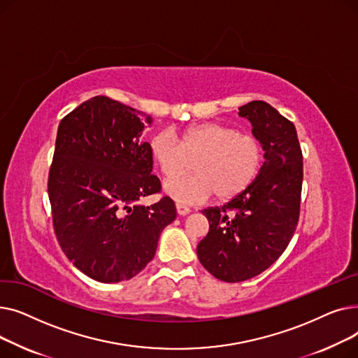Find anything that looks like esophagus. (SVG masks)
I'll use <instances>...</instances> for the list:
<instances>
[{"instance_id": "1", "label": "esophagus", "mask_w": 358, "mask_h": 358, "mask_svg": "<svg viewBox=\"0 0 358 358\" xmlns=\"http://www.w3.org/2000/svg\"><path fill=\"white\" fill-rule=\"evenodd\" d=\"M176 208H177V213H178L180 216H185V215H189V213L192 212L189 208H187V206H184V204H181V203H177Z\"/></svg>"}]
</instances>
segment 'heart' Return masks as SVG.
<instances>
[{
	"label": "heart",
	"instance_id": "obj_1",
	"mask_svg": "<svg viewBox=\"0 0 358 358\" xmlns=\"http://www.w3.org/2000/svg\"><path fill=\"white\" fill-rule=\"evenodd\" d=\"M149 155L165 177L175 175L196 160L193 176H176L164 182V193L181 204L208 200L213 193L220 201L245 192L262 165V148L257 139L241 135L220 123H201L181 131H158L149 141Z\"/></svg>",
	"mask_w": 358,
	"mask_h": 358
}]
</instances>
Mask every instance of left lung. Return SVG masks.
Returning <instances> with one entry per match:
<instances>
[{"instance_id": "8db88e82", "label": "left lung", "mask_w": 358, "mask_h": 358, "mask_svg": "<svg viewBox=\"0 0 358 358\" xmlns=\"http://www.w3.org/2000/svg\"><path fill=\"white\" fill-rule=\"evenodd\" d=\"M264 150V164L248 189L222 208L201 213L209 232L197 245L201 266L216 278L239 283L267 270L296 231L303 158L294 124L266 101L239 107Z\"/></svg>"}]
</instances>
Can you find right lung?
<instances>
[{
  "label": "right lung",
  "mask_w": 358,
  "mask_h": 358,
  "mask_svg": "<svg viewBox=\"0 0 358 358\" xmlns=\"http://www.w3.org/2000/svg\"><path fill=\"white\" fill-rule=\"evenodd\" d=\"M146 124L145 113L97 96L58 127L48 181L55 234L73 266L100 283L141 273L177 216L169 197L138 203L161 190L142 139Z\"/></svg>",
  "instance_id": "right-lung-1"
}]
</instances>
